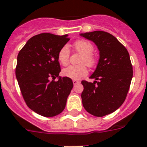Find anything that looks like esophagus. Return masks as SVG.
<instances>
[{"label":"esophagus","instance_id":"obj_1","mask_svg":"<svg viewBox=\"0 0 147 147\" xmlns=\"http://www.w3.org/2000/svg\"><path fill=\"white\" fill-rule=\"evenodd\" d=\"M73 83H74V84H77V83H80V81L77 80H73Z\"/></svg>","mask_w":147,"mask_h":147}]
</instances>
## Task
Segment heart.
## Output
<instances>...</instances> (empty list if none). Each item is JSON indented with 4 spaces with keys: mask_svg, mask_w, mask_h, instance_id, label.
<instances>
[{
    "mask_svg": "<svg viewBox=\"0 0 147 147\" xmlns=\"http://www.w3.org/2000/svg\"><path fill=\"white\" fill-rule=\"evenodd\" d=\"M74 48L77 52L82 55L80 59V65H71L65 68L62 71L64 77L73 80H79L81 77L87 75L88 70L85 64L92 67L96 64V57L93 54L94 46L90 41L80 39L74 43ZM70 49L67 45H64L60 49L57 53V60L60 64L66 66L69 63Z\"/></svg>",
    "mask_w": 147,
    "mask_h": 147,
    "instance_id": "1",
    "label": "heart"
}]
</instances>
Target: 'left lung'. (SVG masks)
<instances>
[{
	"label": "left lung",
	"mask_w": 147,
	"mask_h": 147,
	"mask_svg": "<svg viewBox=\"0 0 147 147\" xmlns=\"http://www.w3.org/2000/svg\"><path fill=\"white\" fill-rule=\"evenodd\" d=\"M81 36L95 42L100 55L90 77L96 80L81 82L83 105L92 115L102 117L116 111L124 102L133 77V67L127 49L111 34L94 31Z\"/></svg>",
	"instance_id": "1"
}]
</instances>
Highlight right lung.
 <instances>
[{
  "label": "right lung",
  "instance_id": "right-lung-1",
  "mask_svg": "<svg viewBox=\"0 0 147 147\" xmlns=\"http://www.w3.org/2000/svg\"><path fill=\"white\" fill-rule=\"evenodd\" d=\"M70 38L41 33L29 38L17 56L16 77L21 93L29 109L44 117H54L64 111L73 81L60 77L57 53ZM53 79V81H51Z\"/></svg>",
  "mask_w": 147,
  "mask_h": 147
}]
</instances>
